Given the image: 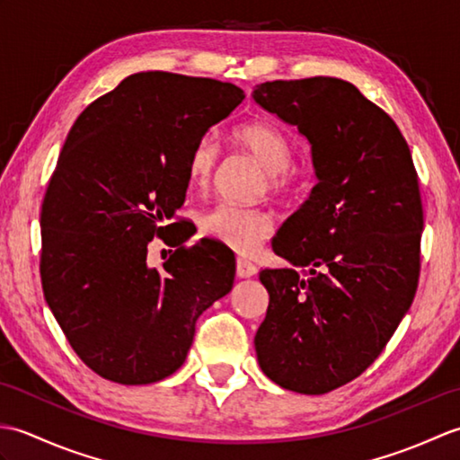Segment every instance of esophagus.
Here are the masks:
<instances>
[{
  "instance_id": "obj_1",
  "label": "esophagus",
  "mask_w": 460,
  "mask_h": 460,
  "mask_svg": "<svg viewBox=\"0 0 460 460\" xmlns=\"http://www.w3.org/2000/svg\"><path fill=\"white\" fill-rule=\"evenodd\" d=\"M257 275V267L252 265L247 259H237V277L241 279H249Z\"/></svg>"
}]
</instances>
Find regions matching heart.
<instances>
[{
	"mask_svg": "<svg viewBox=\"0 0 460 460\" xmlns=\"http://www.w3.org/2000/svg\"><path fill=\"white\" fill-rule=\"evenodd\" d=\"M233 140L249 152L262 168L267 181L262 188L275 198H287L295 190V175L290 172L292 144L277 126L265 120H245L231 132ZM219 162V146L209 136H203L191 146L188 158V178L193 188L208 190ZM199 227L208 237L217 239L223 245L235 249L243 255L255 252L270 235V213L262 208L219 203L208 209L199 219Z\"/></svg>",
	"mask_w": 460,
	"mask_h": 460,
	"instance_id": "heart-1",
	"label": "heart"
}]
</instances>
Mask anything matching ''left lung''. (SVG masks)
Wrapping results in <instances>:
<instances>
[{"mask_svg": "<svg viewBox=\"0 0 460 460\" xmlns=\"http://www.w3.org/2000/svg\"><path fill=\"white\" fill-rule=\"evenodd\" d=\"M252 99L310 142L318 183L272 251L302 269H265L261 369L322 395L374 364L415 298L423 203L411 152L392 116L332 76L262 83Z\"/></svg>", "mask_w": 460, "mask_h": 460, "instance_id": "1", "label": "left lung"}]
</instances>
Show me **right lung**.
<instances>
[{"instance_id": "1", "label": "right lung", "mask_w": 460, "mask_h": 460, "mask_svg": "<svg viewBox=\"0 0 460 460\" xmlns=\"http://www.w3.org/2000/svg\"><path fill=\"white\" fill-rule=\"evenodd\" d=\"M243 99L231 83L136 73L68 132L43 198L39 270L68 344L101 377L146 385L172 376L203 310L233 288V251L215 239L185 247L195 225L173 219L191 146ZM154 236L179 247L162 271L147 267Z\"/></svg>"}]
</instances>
